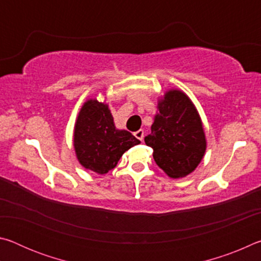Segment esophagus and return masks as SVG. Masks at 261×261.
<instances>
[{
	"mask_svg": "<svg viewBox=\"0 0 261 261\" xmlns=\"http://www.w3.org/2000/svg\"><path fill=\"white\" fill-rule=\"evenodd\" d=\"M135 136H136V138L137 139H139L140 141H143L144 140V130H138V131H136L135 132Z\"/></svg>",
	"mask_w": 261,
	"mask_h": 261,
	"instance_id": "obj_1",
	"label": "esophagus"
}]
</instances>
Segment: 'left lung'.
<instances>
[{
  "instance_id": "obj_1",
  "label": "left lung",
  "mask_w": 261,
  "mask_h": 261,
  "mask_svg": "<svg viewBox=\"0 0 261 261\" xmlns=\"http://www.w3.org/2000/svg\"><path fill=\"white\" fill-rule=\"evenodd\" d=\"M158 110L145 143L153 148L154 161L169 177H184L196 169L206 151L200 116L189 96L178 90L168 91Z\"/></svg>"
}]
</instances>
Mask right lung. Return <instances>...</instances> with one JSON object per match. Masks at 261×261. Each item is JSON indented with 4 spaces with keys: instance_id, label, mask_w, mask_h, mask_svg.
Instances as JSON below:
<instances>
[{
    "instance_id": "add662e5",
    "label": "right lung",
    "mask_w": 261,
    "mask_h": 261,
    "mask_svg": "<svg viewBox=\"0 0 261 261\" xmlns=\"http://www.w3.org/2000/svg\"><path fill=\"white\" fill-rule=\"evenodd\" d=\"M139 139L126 130H117L107 105L88 100L79 112L73 134V146L81 165L98 174L116 167L122 154Z\"/></svg>"
}]
</instances>
